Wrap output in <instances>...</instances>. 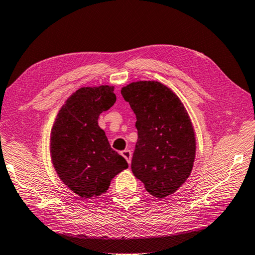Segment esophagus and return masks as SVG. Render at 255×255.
I'll list each match as a JSON object with an SVG mask.
<instances>
[{
	"label": "esophagus",
	"instance_id": "1",
	"mask_svg": "<svg viewBox=\"0 0 255 255\" xmlns=\"http://www.w3.org/2000/svg\"><path fill=\"white\" fill-rule=\"evenodd\" d=\"M121 154L122 156L126 159L127 160V162L130 164V162H131V151L129 150V149H126V150H123L122 152H121Z\"/></svg>",
	"mask_w": 255,
	"mask_h": 255
}]
</instances>
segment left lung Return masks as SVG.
<instances>
[{
  "mask_svg": "<svg viewBox=\"0 0 255 255\" xmlns=\"http://www.w3.org/2000/svg\"><path fill=\"white\" fill-rule=\"evenodd\" d=\"M122 95L137 118L132 173L152 196L168 197L192 170L196 138L190 118L180 99L161 83H131Z\"/></svg>",
  "mask_w": 255,
  "mask_h": 255,
  "instance_id": "1",
  "label": "left lung"
}]
</instances>
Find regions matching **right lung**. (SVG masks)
<instances>
[{
	"label": "right lung",
	"mask_w": 255,
	"mask_h": 255,
	"mask_svg": "<svg viewBox=\"0 0 255 255\" xmlns=\"http://www.w3.org/2000/svg\"><path fill=\"white\" fill-rule=\"evenodd\" d=\"M116 102L114 87H83L59 111L51 137L55 170L66 186L87 199L107 191L112 179L128 168L109 144L98 117Z\"/></svg>",
	"instance_id": "add662e5"
}]
</instances>
